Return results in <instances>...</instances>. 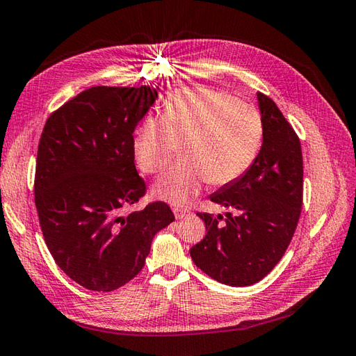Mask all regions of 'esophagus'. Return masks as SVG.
I'll return each mask as SVG.
<instances>
[{
  "instance_id": "esophagus-1",
  "label": "esophagus",
  "mask_w": 356,
  "mask_h": 356,
  "mask_svg": "<svg viewBox=\"0 0 356 356\" xmlns=\"http://www.w3.org/2000/svg\"><path fill=\"white\" fill-rule=\"evenodd\" d=\"M173 213H175V218L177 220H184L188 218V216H192V212H188V210L184 209H173Z\"/></svg>"
}]
</instances>
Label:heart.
Returning a JSON list of instances; mask_svg holds the SVG:
<instances>
[{"instance_id":"1","label":"heart","mask_w":356,"mask_h":356,"mask_svg":"<svg viewBox=\"0 0 356 356\" xmlns=\"http://www.w3.org/2000/svg\"><path fill=\"white\" fill-rule=\"evenodd\" d=\"M263 143L255 107L213 87H184L164 101L161 115L144 117L134 134V155L146 173L161 172L183 144V161L154 186L159 200L187 204L209 181L226 186L241 178Z\"/></svg>"}]
</instances>
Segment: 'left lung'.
Wrapping results in <instances>:
<instances>
[{
    "label": "left lung",
    "instance_id": "left-lung-1",
    "mask_svg": "<svg viewBox=\"0 0 356 356\" xmlns=\"http://www.w3.org/2000/svg\"><path fill=\"white\" fill-rule=\"evenodd\" d=\"M263 144L241 178L210 195V201L234 210L213 216L198 213L207 234L191 249L193 263L226 286H252L284 255L302 206L300 138L264 93H257Z\"/></svg>",
    "mask_w": 356,
    "mask_h": 356
}]
</instances>
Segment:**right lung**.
<instances>
[{"instance_id":"obj_1","label":"right lung","mask_w":356,"mask_h":356,"mask_svg":"<svg viewBox=\"0 0 356 356\" xmlns=\"http://www.w3.org/2000/svg\"><path fill=\"white\" fill-rule=\"evenodd\" d=\"M156 89L90 87L55 111L42 129L35 206L55 263L89 290L111 292L141 272L152 239L175 220L163 201L121 215L146 193L134 132Z\"/></svg>"}]
</instances>
